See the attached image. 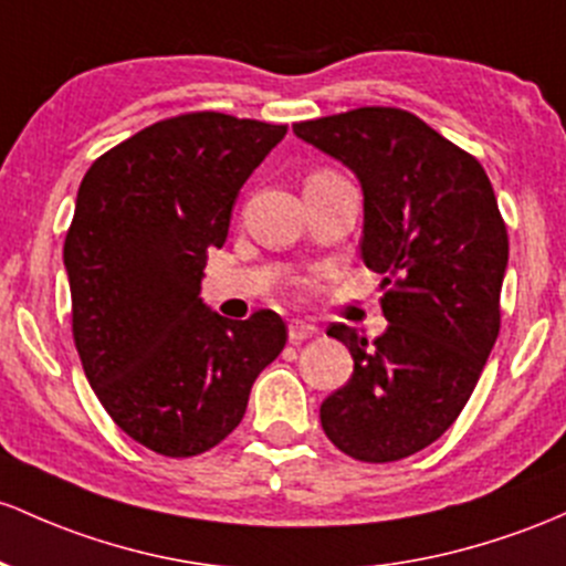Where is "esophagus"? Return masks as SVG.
<instances>
[{"mask_svg": "<svg viewBox=\"0 0 566 566\" xmlns=\"http://www.w3.org/2000/svg\"><path fill=\"white\" fill-rule=\"evenodd\" d=\"M287 333H290V340H293V344H301V340L312 338V335L316 333V327L312 325V322H303V319H293V322H290Z\"/></svg>", "mask_w": 566, "mask_h": 566, "instance_id": "34e87169", "label": "esophagus"}]
</instances>
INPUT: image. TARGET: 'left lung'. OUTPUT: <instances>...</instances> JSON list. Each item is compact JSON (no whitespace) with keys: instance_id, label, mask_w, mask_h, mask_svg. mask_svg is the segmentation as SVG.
I'll return each mask as SVG.
<instances>
[{"instance_id":"8db88e82","label":"left lung","mask_w":566,"mask_h":566,"mask_svg":"<svg viewBox=\"0 0 566 566\" xmlns=\"http://www.w3.org/2000/svg\"><path fill=\"white\" fill-rule=\"evenodd\" d=\"M357 174L363 260L381 273L387 333L346 325L354 374L319 408L322 430L359 462H397L434 443L468 406L500 335L507 231L470 153L397 107H359L293 126Z\"/></svg>"}]
</instances>
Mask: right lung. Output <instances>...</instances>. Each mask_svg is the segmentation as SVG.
<instances>
[{
  "label": "right lung",
  "instance_id": "right-lung-1",
  "mask_svg": "<svg viewBox=\"0 0 566 566\" xmlns=\"http://www.w3.org/2000/svg\"><path fill=\"white\" fill-rule=\"evenodd\" d=\"M287 126L188 112L93 160L64 241L72 335L117 427L164 457L214 449L287 344L276 312L226 319L201 301L241 185Z\"/></svg>",
  "mask_w": 566,
  "mask_h": 566
}]
</instances>
